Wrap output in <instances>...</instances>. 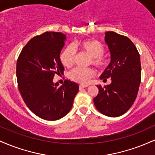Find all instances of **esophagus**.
I'll return each mask as SVG.
<instances>
[{
    "mask_svg": "<svg viewBox=\"0 0 155 155\" xmlns=\"http://www.w3.org/2000/svg\"><path fill=\"white\" fill-rule=\"evenodd\" d=\"M89 87V85H85V84H80L79 85V89H82V88H85Z\"/></svg>",
    "mask_w": 155,
    "mask_h": 155,
    "instance_id": "34e87169",
    "label": "esophagus"
}]
</instances>
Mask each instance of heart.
Here are the masks:
<instances>
[{
  "label": "heart",
  "mask_w": 155,
  "mask_h": 155,
  "mask_svg": "<svg viewBox=\"0 0 155 155\" xmlns=\"http://www.w3.org/2000/svg\"><path fill=\"white\" fill-rule=\"evenodd\" d=\"M76 50H81L91 57L90 63L96 67L103 68L108 64V60L104 55V47L100 41L93 38L84 39L68 46L62 51L60 55V60L64 66L71 67L75 63ZM95 75V71L92 68H76L69 73V78L76 82L87 84Z\"/></svg>",
  "instance_id": "heart-1"
}]
</instances>
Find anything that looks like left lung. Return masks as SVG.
Returning a JSON list of instances; mask_svg holds the SVG:
<instances>
[{"label": "left lung", "instance_id": "1", "mask_svg": "<svg viewBox=\"0 0 155 155\" xmlns=\"http://www.w3.org/2000/svg\"><path fill=\"white\" fill-rule=\"evenodd\" d=\"M111 52V62L101 74L109 85H97L99 92L93 99L96 108L103 114L116 117L128 111L136 100L141 79L140 54L131 40L113 31L105 33Z\"/></svg>", "mask_w": 155, "mask_h": 155}]
</instances>
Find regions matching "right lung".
Listing matches in <instances>:
<instances>
[{"mask_svg": "<svg viewBox=\"0 0 155 155\" xmlns=\"http://www.w3.org/2000/svg\"><path fill=\"white\" fill-rule=\"evenodd\" d=\"M65 35L46 32L31 39L23 47L17 62V79L23 101L36 116L46 120H58L71 109L79 85L65 80L59 87L54 84L55 74L64 67L60 54Z\"/></svg>", "mask_w": 155, "mask_h": 155, "instance_id": "obj_1", "label": "right lung"}]
</instances>
